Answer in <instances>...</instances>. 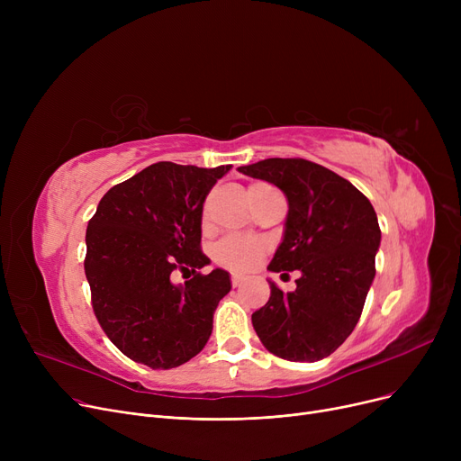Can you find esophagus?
Instances as JSON below:
<instances>
[{"label": "esophagus", "instance_id": "34e87169", "mask_svg": "<svg viewBox=\"0 0 461 461\" xmlns=\"http://www.w3.org/2000/svg\"><path fill=\"white\" fill-rule=\"evenodd\" d=\"M240 282H243V278H240L239 275H231V285H233V287L240 285Z\"/></svg>", "mask_w": 461, "mask_h": 461}]
</instances>
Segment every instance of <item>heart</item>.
<instances>
[{"label": "heart", "instance_id": "b5f03b06", "mask_svg": "<svg viewBox=\"0 0 461 461\" xmlns=\"http://www.w3.org/2000/svg\"><path fill=\"white\" fill-rule=\"evenodd\" d=\"M261 186V183H254L249 186V194ZM207 214L202 216V226L207 228ZM212 259L214 263L226 267L233 273H249L254 269L261 256L265 254V243L256 237L245 235H226L212 247Z\"/></svg>", "mask_w": 461, "mask_h": 461}]
</instances>
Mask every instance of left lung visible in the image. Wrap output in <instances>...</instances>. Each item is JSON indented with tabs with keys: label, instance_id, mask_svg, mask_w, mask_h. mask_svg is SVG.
<instances>
[{
	"label": "left lung",
	"instance_id": "8db88e82",
	"mask_svg": "<svg viewBox=\"0 0 461 461\" xmlns=\"http://www.w3.org/2000/svg\"><path fill=\"white\" fill-rule=\"evenodd\" d=\"M239 172L285 194L284 240L267 269L301 271L292 294L269 282L271 297L252 325L273 355L321 360L346 342L365 308L381 240L377 214L348 179L304 158H267Z\"/></svg>",
	"mask_w": 461,
	"mask_h": 461
}]
</instances>
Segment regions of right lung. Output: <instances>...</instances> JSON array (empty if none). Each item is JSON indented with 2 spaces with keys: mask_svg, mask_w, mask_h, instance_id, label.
Wrapping results in <instances>:
<instances>
[{
  "mask_svg": "<svg viewBox=\"0 0 461 461\" xmlns=\"http://www.w3.org/2000/svg\"><path fill=\"white\" fill-rule=\"evenodd\" d=\"M231 166L151 164L112 186L86 231L84 269L95 318L134 362L167 370L207 344L212 313L230 294V275H202V211ZM179 270L183 286L171 282Z\"/></svg>",
  "mask_w": 461,
  "mask_h": 461,
  "instance_id": "add662e5",
  "label": "right lung"
}]
</instances>
